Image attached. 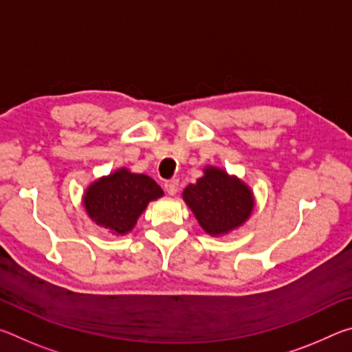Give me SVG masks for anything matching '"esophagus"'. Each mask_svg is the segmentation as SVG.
Here are the masks:
<instances>
[{
  "mask_svg": "<svg viewBox=\"0 0 352 352\" xmlns=\"http://www.w3.org/2000/svg\"><path fill=\"white\" fill-rule=\"evenodd\" d=\"M164 189L169 195H175L178 190V180H169L164 183Z\"/></svg>",
  "mask_w": 352,
  "mask_h": 352,
  "instance_id": "obj_1",
  "label": "esophagus"
}]
</instances>
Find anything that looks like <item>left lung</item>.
Segmentation results:
<instances>
[{
  "label": "left lung",
  "instance_id": "8db88e82",
  "mask_svg": "<svg viewBox=\"0 0 352 352\" xmlns=\"http://www.w3.org/2000/svg\"><path fill=\"white\" fill-rule=\"evenodd\" d=\"M183 199L206 233L222 234L242 225L253 210L250 189L220 169H205V175L183 190Z\"/></svg>",
  "mask_w": 352,
  "mask_h": 352
}]
</instances>
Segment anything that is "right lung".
Wrapping results in <instances>:
<instances>
[{
    "label": "right lung",
    "instance_id": "1",
    "mask_svg": "<svg viewBox=\"0 0 352 352\" xmlns=\"http://www.w3.org/2000/svg\"><path fill=\"white\" fill-rule=\"evenodd\" d=\"M162 195L163 189L151 177L119 169L93 183L87 189L83 205L98 225L116 234H126L133 228L148 201Z\"/></svg>",
    "mask_w": 352,
    "mask_h": 352
}]
</instances>
